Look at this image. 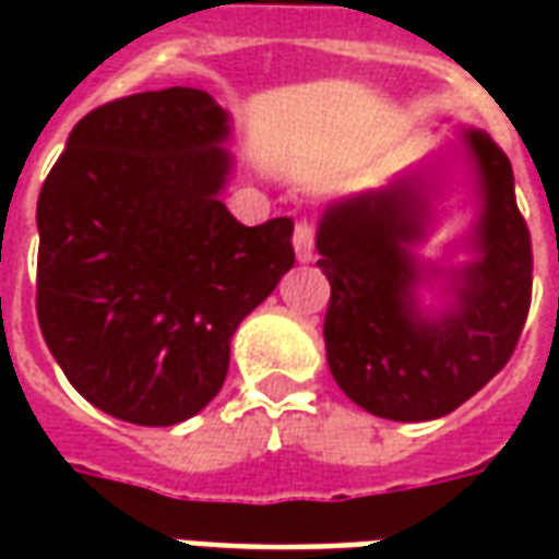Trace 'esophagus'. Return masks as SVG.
Masks as SVG:
<instances>
[{
  "label": "esophagus",
  "instance_id": "1",
  "mask_svg": "<svg viewBox=\"0 0 559 559\" xmlns=\"http://www.w3.org/2000/svg\"><path fill=\"white\" fill-rule=\"evenodd\" d=\"M293 248H296V257L308 263L314 260V248H317V227L311 221H299L296 230H293Z\"/></svg>",
  "mask_w": 559,
  "mask_h": 559
}]
</instances>
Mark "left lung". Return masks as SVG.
<instances>
[{
	"label": "left lung",
	"instance_id": "obj_1",
	"mask_svg": "<svg viewBox=\"0 0 559 559\" xmlns=\"http://www.w3.org/2000/svg\"><path fill=\"white\" fill-rule=\"evenodd\" d=\"M485 191L481 260L467 269L461 305L443 323L413 314L416 269L407 242L421 236L416 185L356 197L320 224L317 266L329 296V371L362 411L392 421L445 416L512 359L533 299V245L515 203L512 164L488 134L469 131Z\"/></svg>",
	"mask_w": 559,
	"mask_h": 559
}]
</instances>
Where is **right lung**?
Here are the masks:
<instances>
[{
  "label": "right lung",
  "instance_id": "1",
  "mask_svg": "<svg viewBox=\"0 0 559 559\" xmlns=\"http://www.w3.org/2000/svg\"><path fill=\"white\" fill-rule=\"evenodd\" d=\"M227 114L203 90L80 119L38 194V326L68 383L131 425L218 395L230 335L293 266V218L245 227L218 200Z\"/></svg>",
  "mask_w": 559,
  "mask_h": 559
}]
</instances>
